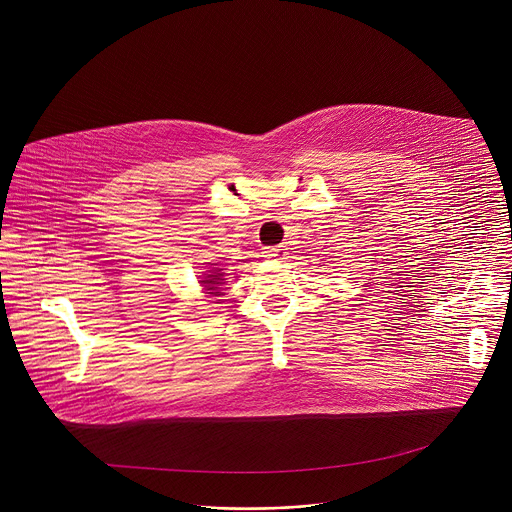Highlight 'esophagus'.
Wrapping results in <instances>:
<instances>
[{
  "label": "esophagus",
  "instance_id": "1",
  "mask_svg": "<svg viewBox=\"0 0 512 512\" xmlns=\"http://www.w3.org/2000/svg\"><path fill=\"white\" fill-rule=\"evenodd\" d=\"M266 258H274V260H282L284 258V248L282 246H270L264 250Z\"/></svg>",
  "mask_w": 512,
  "mask_h": 512
}]
</instances>
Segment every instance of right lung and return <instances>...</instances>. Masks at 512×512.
<instances>
[{"mask_svg": "<svg viewBox=\"0 0 512 512\" xmlns=\"http://www.w3.org/2000/svg\"><path fill=\"white\" fill-rule=\"evenodd\" d=\"M222 272H220V268L217 270H209V274H205V278L201 280V286H203V290L207 293H211V295H220V288L222 286Z\"/></svg>", "mask_w": 512, "mask_h": 512, "instance_id": "1", "label": "right lung"}]
</instances>
